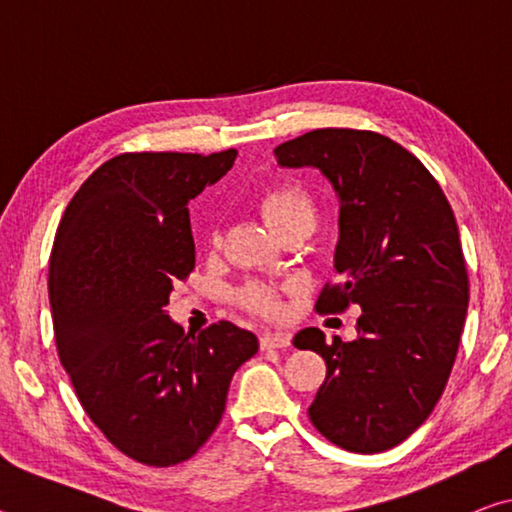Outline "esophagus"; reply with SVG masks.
I'll return each mask as SVG.
<instances>
[{
    "label": "esophagus",
    "mask_w": 512,
    "mask_h": 512,
    "mask_svg": "<svg viewBox=\"0 0 512 512\" xmlns=\"http://www.w3.org/2000/svg\"><path fill=\"white\" fill-rule=\"evenodd\" d=\"M259 345H262V350L289 348L291 336L287 332H264L262 336H259Z\"/></svg>",
    "instance_id": "esophagus-1"
}]
</instances>
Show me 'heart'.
<instances>
[{
	"label": "heart",
	"instance_id": "obj_1",
	"mask_svg": "<svg viewBox=\"0 0 512 512\" xmlns=\"http://www.w3.org/2000/svg\"><path fill=\"white\" fill-rule=\"evenodd\" d=\"M259 210L275 232L289 223H314V203L298 185H275L266 189L259 198ZM239 298L248 309L259 311V314H273L277 309L275 293L266 287H257V284L246 287L239 293Z\"/></svg>",
	"mask_w": 512,
	"mask_h": 512
}]
</instances>
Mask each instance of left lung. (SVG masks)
<instances>
[{
	"label": "left lung",
	"instance_id": "obj_1",
	"mask_svg": "<svg viewBox=\"0 0 512 512\" xmlns=\"http://www.w3.org/2000/svg\"><path fill=\"white\" fill-rule=\"evenodd\" d=\"M275 158L318 169L339 198L341 284L316 309H361L354 341L327 343L318 327L293 336L327 363L309 420L348 452H386L429 418L456 359L470 284L454 212L424 164L379 133L318 128Z\"/></svg>",
	"mask_w": 512,
	"mask_h": 512
}]
</instances>
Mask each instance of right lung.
I'll return each mask as SVG.
<instances>
[{
    "mask_svg": "<svg viewBox=\"0 0 512 512\" xmlns=\"http://www.w3.org/2000/svg\"><path fill=\"white\" fill-rule=\"evenodd\" d=\"M237 151L121 153L69 201L49 262L58 357L85 413L144 465L192 458L225 411L232 375L259 348L228 320L185 334L167 314L196 264L189 201Z\"/></svg>",
    "mask_w": 512,
    "mask_h": 512,
    "instance_id": "1",
    "label": "right lung"
}]
</instances>
